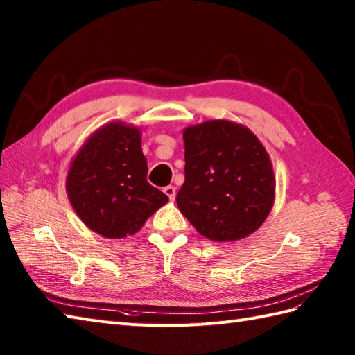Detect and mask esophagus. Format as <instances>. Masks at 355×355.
Masks as SVG:
<instances>
[{
	"label": "esophagus",
	"instance_id": "34e87169",
	"mask_svg": "<svg viewBox=\"0 0 355 355\" xmlns=\"http://www.w3.org/2000/svg\"><path fill=\"white\" fill-rule=\"evenodd\" d=\"M163 192H164L166 195H168L171 201L175 200V193H177V192H175V187H173V186H166L164 189H163Z\"/></svg>",
	"mask_w": 355,
	"mask_h": 355
}]
</instances>
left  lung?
Listing matches in <instances>:
<instances>
[{"mask_svg":"<svg viewBox=\"0 0 355 355\" xmlns=\"http://www.w3.org/2000/svg\"><path fill=\"white\" fill-rule=\"evenodd\" d=\"M184 183L177 205L198 233L236 241L258 230L275 202L270 155L248 128L229 120L186 128Z\"/></svg>","mask_w":355,"mask_h":355,"instance_id":"1","label":"left lung"}]
</instances>
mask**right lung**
I'll return each mask as SVG.
<instances>
[{"instance_id": "1", "label": "right lung", "mask_w": 355, "mask_h": 355, "mask_svg": "<svg viewBox=\"0 0 355 355\" xmlns=\"http://www.w3.org/2000/svg\"><path fill=\"white\" fill-rule=\"evenodd\" d=\"M139 128L111 122L89 135L70 164L67 195L88 229L117 239L139 232L169 201L146 180Z\"/></svg>"}]
</instances>
